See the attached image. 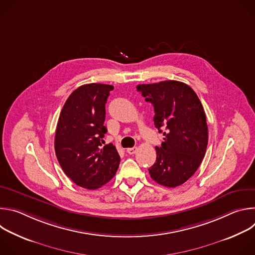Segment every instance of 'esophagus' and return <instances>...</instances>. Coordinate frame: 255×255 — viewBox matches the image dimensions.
<instances>
[{
  "label": "esophagus",
  "instance_id": "obj_1",
  "mask_svg": "<svg viewBox=\"0 0 255 255\" xmlns=\"http://www.w3.org/2000/svg\"><path fill=\"white\" fill-rule=\"evenodd\" d=\"M127 153L129 154H134L137 151V147H131V148H127Z\"/></svg>",
  "mask_w": 255,
  "mask_h": 255
}]
</instances>
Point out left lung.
Wrapping results in <instances>:
<instances>
[{"label": "left lung", "mask_w": 255, "mask_h": 255, "mask_svg": "<svg viewBox=\"0 0 255 255\" xmlns=\"http://www.w3.org/2000/svg\"><path fill=\"white\" fill-rule=\"evenodd\" d=\"M136 88L153 105L154 125L164 136L161 146L155 147L156 161L148 168L149 174L167 188L183 185L196 172L207 149L208 126L202 103L190 86L177 81Z\"/></svg>", "instance_id": "left-lung-1"}]
</instances>
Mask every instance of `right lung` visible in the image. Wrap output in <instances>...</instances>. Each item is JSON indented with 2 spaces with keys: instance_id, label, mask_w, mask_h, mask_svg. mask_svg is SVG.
Returning <instances> with one entry per match:
<instances>
[{
  "instance_id": "1",
  "label": "right lung",
  "mask_w": 255,
  "mask_h": 255,
  "mask_svg": "<svg viewBox=\"0 0 255 255\" xmlns=\"http://www.w3.org/2000/svg\"><path fill=\"white\" fill-rule=\"evenodd\" d=\"M114 87L81 86L70 94L57 122L54 148L65 174L82 188L97 190L115 175L120 156L112 143L105 145L107 99Z\"/></svg>"
}]
</instances>
